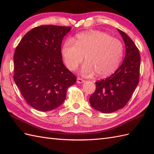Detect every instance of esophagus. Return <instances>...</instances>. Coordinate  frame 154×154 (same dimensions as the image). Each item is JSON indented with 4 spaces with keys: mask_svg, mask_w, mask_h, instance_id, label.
<instances>
[{
    "mask_svg": "<svg viewBox=\"0 0 154 154\" xmlns=\"http://www.w3.org/2000/svg\"><path fill=\"white\" fill-rule=\"evenodd\" d=\"M77 82L78 83H83L85 82V81L83 79H81V78H77Z\"/></svg>",
    "mask_w": 154,
    "mask_h": 154,
    "instance_id": "1",
    "label": "esophagus"
}]
</instances>
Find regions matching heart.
<instances>
[{"instance_id": "1", "label": "heart", "mask_w": 154, "mask_h": 154, "mask_svg": "<svg viewBox=\"0 0 154 154\" xmlns=\"http://www.w3.org/2000/svg\"><path fill=\"white\" fill-rule=\"evenodd\" d=\"M61 54L69 70L76 69L85 56L87 62L81 73L89 76L97 73L99 77H106L119 68L123 60L124 46L121 41L105 32L91 30L77 35L75 42L71 39L67 40Z\"/></svg>"}]
</instances>
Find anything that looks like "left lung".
Wrapping results in <instances>:
<instances>
[{
  "label": "left lung",
  "mask_w": 154,
  "mask_h": 154,
  "mask_svg": "<svg viewBox=\"0 0 154 154\" xmlns=\"http://www.w3.org/2000/svg\"><path fill=\"white\" fill-rule=\"evenodd\" d=\"M125 44L122 65L110 77L97 81L91 96V106L103 113H110L126 106L139 83L140 55L135 44L125 32L118 29Z\"/></svg>",
  "instance_id": "obj_1"
}]
</instances>
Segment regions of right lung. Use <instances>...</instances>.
I'll return each mask as SVG.
<instances>
[{
    "mask_svg": "<svg viewBox=\"0 0 154 154\" xmlns=\"http://www.w3.org/2000/svg\"><path fill=\"white\" fill-rule=\"evenodd\" d=\"M71 28L43 25L27 32L14 54V80L28 104L38 110L61 105L77 77L65 67L62 40Z\"/></svg>",
    "mask_w": 154,
    "mask_h": 154,
    "instance_id": "add662e5",
    "label": "right lung"
}]
</instances>
